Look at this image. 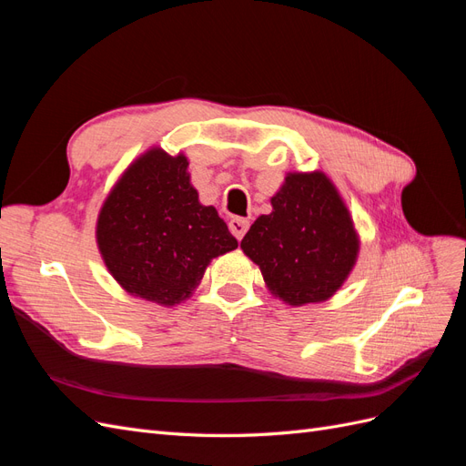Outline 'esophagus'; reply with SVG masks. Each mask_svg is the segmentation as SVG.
<instances>
[{"instance_id": "34e87169", "label": "esophagus", "mask_w": 466, "mask_h": 466, "mask_svg": "<svg viewBox=\"0 0 466 466\" xmlns=\"http://www.w3.org/2000/svg\"><path fill=\"white\" fill-rule=\"evenodd\" d=\"M247 229H248V219L233 218V219L229 221V231L235 235L237 241H241V238H243L245 233H247Z\"/></svg>"}]
</instances>
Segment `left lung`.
Listing matches in <instances>:
<instances>
[{
	"mask_svg": "<svg viewBox=\"0 0 466 466\" xmlns=\"http://www.w3.org/2000/svg\"><path fill=\"white\" fill-rule=\"evenodd\" d=\"M270 202L272 214L260 216L243 237V252L258 264L270 293L288 305L330 299L360 252L342 196L320 171L288 173Z\"/></svg>",
	"mask_w": 466,
	"mask_h": 466,
	"instance_id": "1",
	"label": "left lung"
}]
</instances>
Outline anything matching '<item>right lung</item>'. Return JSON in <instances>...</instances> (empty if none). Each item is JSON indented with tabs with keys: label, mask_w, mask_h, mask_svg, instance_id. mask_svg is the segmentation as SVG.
Instances as JSON below:
<instances>
[{
	"label": "right lung",
	"mask_w": 466,
	"mask_h": 466,
	"mask_svg": "<svg viewBox=\"0 0 466 466\" xmlns=\"http://www.w3.org/2000/svg\"><path fill=\"white\" fill-rule=\"evenodd\" d=\"M96 245L126 291L173 307L198 288L211 258L237 248V238L214 206L200 204L185 155L151 147L106 196Z\"/></svg>",
	"instance_id": "right-lung-1"
}]
</instances>
